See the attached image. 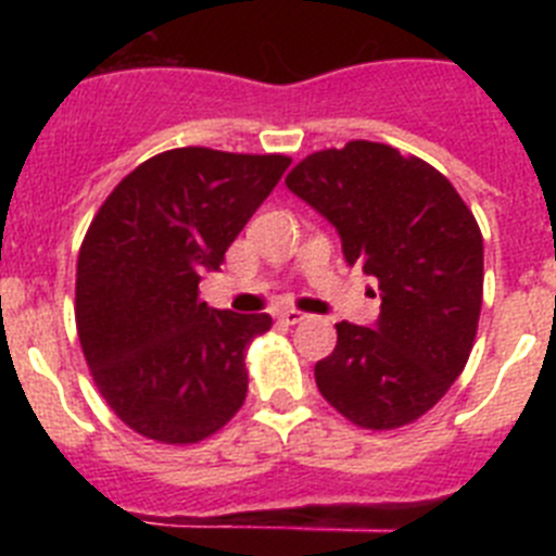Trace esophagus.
<instances>
[{
	"mask_svg": "<svg viewBox=\"0 0 556 556\" xmlns=\"http://www.w3.org/2000/svg\"><path fill=\"white\" fill-rule=\"evenodd\" d=\"M278 317H281L287 326H298V323L306 320V314L298 312V308H283V312H278Z\"/></svg>",
	"mask_w": 556,
	"mask_h": 556,
	"instance_id": "obj_1",
	"label": "esophagus"
}]
</instances>
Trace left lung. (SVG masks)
I'll list each match as a JSON object with an SVG mask.
<instances>
[{"label":"left lung","mask_w":556,"mask_h":556,"mask_svg":"<svg viewBox=\"0 0 556 556\" xmlns=\"http://www.w3.org/2000/svg\"><path fill=\"white\" fill-rule=\"evenodd\" d=\"M287 186L337 228L345 262L381 292L372 328L337 323V348L314 365L323 397L362 429L412 424L473 348L484 287L473 214L434 166L376 141L314 152Z\"/></svg>","instance_id":"8db88e82"}]
</instances>
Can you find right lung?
<instances>
[{
	"mask_svg": "<svg viewBox=\"0 0 556 556\" xmlns=\"http://www.w3.org/2000/svg\"><path fill=\"white\" fill-rule=\"evenodd\" d=\"M289 164L166 150L136 166L91 219L77 255V337L97 390L141 437L200 443L244 404V353L273 317L211 308L200 281Z\"/></svg>",
	"mask_w": 556,
	"mask_h": 556,
	"instance_id": "1",
	"label": "right lung"
}]
</instances>
